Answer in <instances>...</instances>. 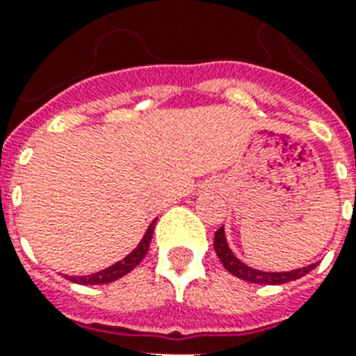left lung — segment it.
Listing matches in <instances>:
<instances>
[{"label": "left lung", "mask_w": 356, "mask_h": 356, "mask_svg": "<svg viewBox=\"0 0 356 356\" xmlns=\"http://www.w3.org/2000/svg\"><path fill=\"white\" fill-rule=\"evenodd\" d=\"M214 249H216L218 259L222 260L223 268H225L229 273H233L234 277L242 279V281L254 282V284H284V282L301 279V277L307 275L309 271H312L316 266H318V262H316V264L305 266V268H298V270H292V271L254 270V268H251V266L243 264L242 260L238 259L236 254L231 251L223 227L218 229L216 234H214Z\"/></svg>", "instance_id": "1"}]
</instances>
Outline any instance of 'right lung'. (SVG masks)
I'll use <instances>...</instances> for the list:
<instances>
[{
    "mask_svg": "<svg viewBox=\"0 0 356 356\" xmlns=\"http://www.w3.org/2000/svg\"><path fill=\"white\" fill-rule=\"evenodd\" d=\"M156 222V220H155ZM155 222L151 223L147 231H145L144 238L140 240V243L136 248L127 254V257H123L122 260H118L116 264L108 266L105 270L97 271V273H92V275H81V277H68L72 282H77V284H107V282L118 281L120 277L127 275L129 271L134 270L136 266L142 262V259L147 253V249H149V242L151 236H153V231H155Z\"/></svg>",
    "mask_w": 356,
    "mask_h": 356,
    "instance_id": "obj_1",
    "label": "right lung"
}]
</instances>
